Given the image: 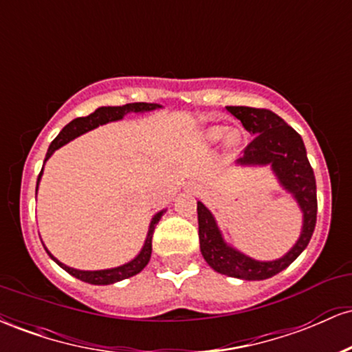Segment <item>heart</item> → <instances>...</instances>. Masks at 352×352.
<instances>
[{
    "instance_id": "b5f03b06",
    "label": "heart",
    "mask_w": 352,
    "mask_h": 352,
    "mask_svg": "<svg viewBox=\"0 0 352 352\" xmlns=\"http://www.w3.org/2000/svg\"><path fill=\"white\" fill-rule=\"evenodd\" d=\"M221 139H223L225 151L227 152L236 151L238 145L241 144V134L236 129H225L223 125H213V127L205 129L201 132V140L207 145L218 144Z\"/></svg>"
}]
</instances>
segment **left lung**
<instances>
[{
  "instance_id": "8db88e82",
  "label": "left lung",
  "mask_w": 352,
  "mask_h": 352,
  "mask_svg": "<svg viewBox=\"0 0 352 352\" xmlns=\"http://www.w3.org/2000/svg\"><path fill=\"white\" fill-rule=\"evenodd\" d=\"M227 111L241 120L253 135L243 157L236 160V167L268 165L278 185L293 197L302 213L300 236L292 248L276 260H256L228 243L215 215L201 201H197L200 252L210 268L238 280L260 281L288 268L308 246L316 225V180L301 135L280 116L268 109L246 106H228Z\"/></svg>"
}]
</instances>
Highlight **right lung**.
Returning a JSON list of instances; mask_svg holds the SVG:
<instances>
[{
	"instance_id": "obj_1",
	"label": "right lung",
	"mask_w": 352,
	"mask_h": 352,
	"mask_svg": "<svg viewBox=\"0 0 352 352\" xmlns=\"http://www.w3.org/2000/svg\"><path fill=\"white\" fill-rule=\"evenodd\" d=\"M155 109H162L160 104H151V102H132V104H125V106H102L96 109L92 114H89L86 117H78V119L71 120L63 131L59 132V135L52 140L50 148H47L46 153V159H44V164L51 159V155L54 153L58 148L66 145L71 140H74L76 137L86 134L89 131H94L98 129L99 125L109 124V122H117V120H122L127 114H144V112H152ZM43 170H44V165L41 168V173H39L38 182H36V195H38V188H39V182H41L43 177ZM167 212V208L160 210L157 212L155 215L152 217L151 223H148V230H147V236H145L142 248L140 252L135 254L132 260H129L127 263L114 266V268H104V270H78V268H72V266L64 265L63 261H59L58 258L52 254L50 250L46 248V245L43 243L44 250H46L47 254L51 256L52 261H56L64 272H67L69 274H72L74 278L78 280L89 283V285H112V283L117 281H122L127 280V278L134 276V274L140 273L142 270L147 266L148 261H151V254H152V235H153V230H155L157 223L160 221L164 213Z\"/></svg>"
}]
</instances>
